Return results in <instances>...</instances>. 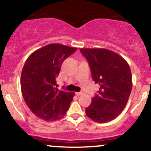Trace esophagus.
<instances>
[{
    "label": "esophagus",
    "instance_id": "obj_1",
    "mask_svg": "<svg viewBox=\"0 0 151 151\" xmlns=\"http://www.w3.org/2000/svg\"><path fill=\"white\" fill-rule=\"evenodd\" d=\"M82 93H83L82 92H76L75 94L77 95V96H80V95L82 94Z\"/></svg>",
    "mask_w": 151,
    "mask_h": 151
}]
</instances>
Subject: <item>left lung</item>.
<instances>
[{
	"mask_svg": "<svg viewBox=\"0 0 151 151\" xmlns=\"http://www.w3.org/2000/svg\"><path fill=\"white\" fill-rule=\"evenodd\" d=\"M91 69L92 79L99 85L97 94L86 108V114L97 123L114 120L125 108L132 89L129 64L119 54L103 48H81Z\"/></svg>",
	"mask_w": 151,
	"mask_h": 151,
	"instance_id": "obj_1",
	"label": "left lung"
}]
</instances>
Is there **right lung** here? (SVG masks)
<instances>
[{
	"mask_svg": "<svg viewBox=\"0 0 151 151\" xmlns=\"http://www.w3.org/2000/svg\"><path fill=\"white\" fill-rule=\"evenodd\" d=\"M61 44H49L32 52L21 73L22 96L31 111L45 121L64 117L73 100L74 92L59 90L57 77L64 60L77 50Z\"/></svg>",
	"mask_w": 151,
	"mask_h": 151,
	"instance_id": "add662e5",
	"label": "right lung"
}]
</instances>
